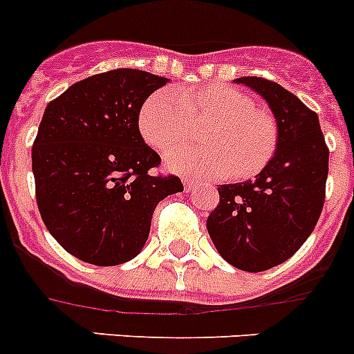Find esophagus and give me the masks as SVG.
<instances>
[{
	"label": "esophagus",
	"mask_w": 354,
	"mask_h": 354,
	"mask_svg": "<svg viewBox=\"0 0 354 354\" xmlns=\"http://www.w3.org/2000/svg\"><path fill=\"white\" fill-rule=\"evenodd\" d=\"M183 183L187 192H192L193 187H195V183H193V179H189V177H183Z\"/></svg>",
	"instance_id": "34e87169"
}]
</instances>
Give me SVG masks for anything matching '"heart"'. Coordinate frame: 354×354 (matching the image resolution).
Segmentation results:
<instances>
[{"instance_id": "obj_1", "label": "heart", "mask_w": 354, "mask_h": 354, "mask_svg": "<svg viewBox=\"0 0 354 354\" xmlns=\"http://www.w3.org/2000/svg\"><path fill=\"white\" fill-rule=\"evenodd\" d=\"M207 121L198 147H180L167 154L171 170L195 177L245 180L261 174L278 147L273 115L255 108L252 97L236 86L212 83L170 93L158 90L143 101L138 131L143 142L167 152L189 136L192 125Z\"/></svg>"}]
</instances>
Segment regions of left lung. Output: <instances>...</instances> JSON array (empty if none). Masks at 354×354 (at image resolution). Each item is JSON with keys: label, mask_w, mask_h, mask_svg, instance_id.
<instances>
[{"label": "left lung", "mask_w": 354, "mask_h": 354, "mask_svg": "<svg viewBox=\"0 0 354 354\" xmlns=\"http://www.w3.org/2000/svg\"><path fill=\"white\" fill-rule=\"evenodd\" d=\"M262 95L278 124V147L253 180L218 187L207 232L221 257L250 273L271 270L301 248L326 196L328 150L315 111L264 77L236 80Z\"/></svg>", "instance_id": "8db88e82"}]
</instances>
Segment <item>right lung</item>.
Here are the masks:
<instances>
[{"instance_id": "add662e5", "label": "right lung", "mask_w": 354, "mask_h": 354, "mask_svg": "<svg viewBox=\"0 0 354 354\" xmlns=\"http://www.w3.org/2000/svg\"><path fill=\"white\" fill-rule=\"evenodd\" d=\"M167 77L115 68L77 81L44 111L31 149L40 216L62 248L93 266L142 252L156 205L183 192L154 175L161 158L138 131V111Z\"/></svg>"}]
</instances>
